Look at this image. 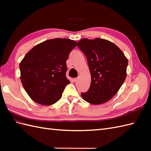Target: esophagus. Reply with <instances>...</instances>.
Instances as JSON below:
<instances>
[{"mask_svg": "<svg viewBox=\"0 0 151 151\" xmlns=\"http://www.w3.org/2000/svg\"><path fill=\"white\" fill-rule=\"evenodd\" d=\"M73 82L76 83V82H77V81H78V78H74L73 79Z\"/></svg>", "mask_w": 151, "mask_h": 151, "instance_id": "obj_1", "label": "esophagus"}]
</instances>
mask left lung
I'll return each mask as SVG.
<instances>
[{"instance_id": "left-lung-1", "label": "left lung", "mask_w": 151, "mask_h": 151, "mask_svg": "<svg viewBox=\"0 0 151 151\" xmlns=\"http://www.w3.org/2000/svg\"><path fill=\"white\" fill-rule=\"evenodd\" d=\"M78 47L85 54L91 77L89 90L81 96L90 104H103L117 93L126 79L127 59L118 47L104 39L83 38Z\"/></svg>"}]
</instances>
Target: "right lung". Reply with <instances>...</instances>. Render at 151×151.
<instances>
[{
  "instance_id": "1",
  "label": "right lung",
  "mask_w": 151,
  "mask_h": 151,
  "mask_svg": "<svg viewBox=\"0 0 151 151\" xmlns=\"http://www.w3.org/2000/svg\"><path fill=\"white\" fill-rule=\"evenodd\" d=\"M76 45L74 40L54 38L35 46L26 54L20 63V79L32 100L45 106L60 100L70 83L66 61Z\"/></svg>"
}]
</instances>
